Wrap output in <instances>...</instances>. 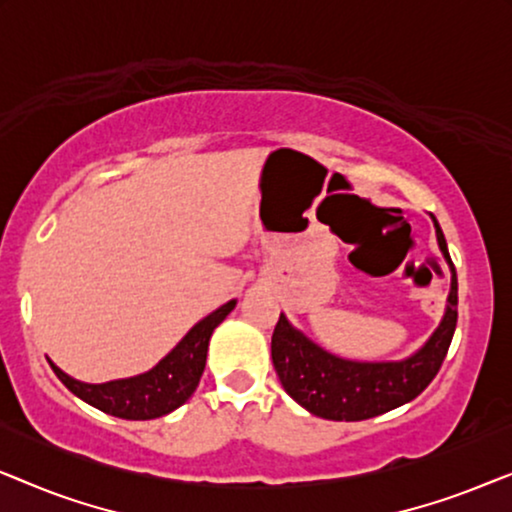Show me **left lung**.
Instances as JSON below:
<instances>
[{
	"instance_id": "left-lung-1",
	"label": "left lung",
	"mask_w": 512,
	"mask_h": 512,
	"mask_svg": "<svg viewBox=\"0 0 512 512\" xmlns=\"http://www.w3.org/2000/svg\"><path fill=\"white\" fill-rule=\"evenodd\" d=\"M438 247L450 268V296L431 338L398 361H354L326 352L279 314L272 333V363L286 394L312 415L333 422H361L410 403L429 387L443 366L457 328V270L443 230L431 214Z\"/></svg>"
}]
</instances>
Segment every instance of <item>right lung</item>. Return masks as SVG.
Here are the masks:
<instances>
[{
    "label": "right lung",
    "mask_w": 512,
    "mask_h": 512,
    "mask_svg": "<svg viewBox=\"0 0 512 512\" xmlns=\"http://www.w3.org/2000/svg\"><path fill=\"white\" fill-rule=\"evenodd\" d=\"M237 300H228L219 310L207 314L200 319L184 338L177 342V347L170 354H165L156 366L146 370L142 375L123 377V380H111L102 384H90L69 377L67 373L55 366L51 368L58 375V380L86 401L93 408L107 412V415L121 417V419H156L163 415H170L179 405H184L193 391L198 389V382L202 377L207 363V347L209 338H212L214 328L235 310Z\"/></svg>",
    "instance_id": "add662e5"
}]
</instances>
